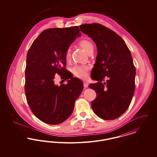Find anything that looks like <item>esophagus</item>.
Here are the masks:
<instances>
[{
    "mask_svg": "<svg viewBox=\"0 0 157 157\" xmlns=\"http://www.w3.org/2000/svg\"><path fill=\"white\" fill-rule=\"evenodd\" d=\"M83 86L85 88H87L88 86V83L87 82H83Z\"/></svg>",
    "mask_w": 157,
    "mask_h": 157,
    "instance_id": "obj_1",
    "label": "esophagus"
}]
</instances>
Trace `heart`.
I'll return each mask as SVG.
<instances>
[{
	"mask_svg": "<svg viewBox=\"0 0 157 157\" xmlns=\"http://www.w3.org/2000/svg\"><path fill=\"white\" fill-rule=\"evenodd\" d=\"M79 45L82 47V48L88 53V54H90L93 52L94 50V45L92 43L87 39H83L79 42ZM65 60L69 62L71 58V50L70 48H67L65 54ZM90 70V67L88 65H75L74 67H72L71 72L73 75L81 78L84 79L87 77L88 72Z\"/></svg>",
	"mask_w": 157,
	"mask_h": 157,
	"instance_id": "heart-1",
	"label": "heart"
}]
</instances>
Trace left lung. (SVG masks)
<instances>
[{
  "label": "left lung",
  "instance_id": "1",
  "mask_svg": "<svg viewBox=\"0 0 157 157\" xmlns=\"http://www.w3.org/2000/svg\"><path fill=\"white\" fill-rule=\"evenodd\" d=\"M79 28L97 46L91 78L98 82L89 85L97 94L92 108L102 119H117L127 111L134 94L136 71L131 52L122 37L99 23L83 24Z\"/></svg>",
  "mask_w": 157,
  "mask_h": 157
}]
</instances>
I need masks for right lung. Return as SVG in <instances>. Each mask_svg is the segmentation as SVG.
<instances>
[{
  "mask_svg": "<svg viewBox=\"0 0 157 157\" xmlns=\"http://www.w3.org/2000/svg\"><path fill=\"white\" fill-rule=\"evenodd\" d=\"M78 26L44 30L28 50L25 69V92L32 113L46 124L56 125L72 113L75 100L83 88L77 78H70L65 54L79 34ZM57 73L67 84H54Z\"/></svg>",
  "mask_w": 157,
  "mask_h": 157,
  "instance_id": "add662e5",
  "label": "right lung"
}]
</instances>
